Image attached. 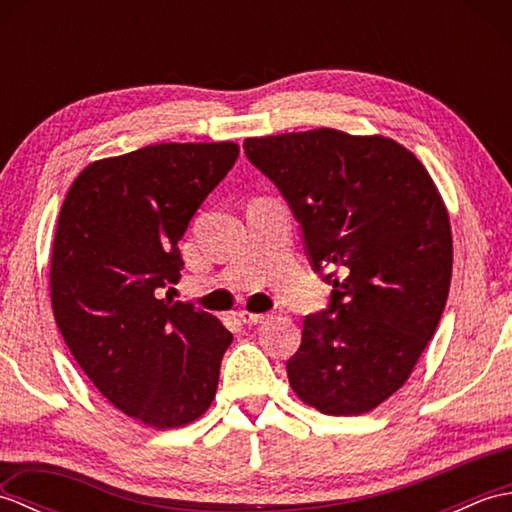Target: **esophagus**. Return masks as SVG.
<instances>
[{"label": "esophagus", "instance_id": "1", "mask_svg": "<svg viewBox=\"0 0 512 512\" xmlns=\"http://www.w3.org/2000/svg\"><path fill=\"white\" fill-rule=\"evenodd\" d=\"M237 317H239V321L246 323V325H259V323H264L268 319V314H257V312L239 310Z\"/></svg>", "mask_w": 512, "mask_h": 512}]
</instances>
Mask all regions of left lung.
<instances>
[{
    "label": "left lung",
    "instance_id": "obj_1",
    "mask_svg": "<svg viewBox=\"0 0 512 512\" xmlns=\"http://www.w3.org/2000/svg\"><path fill=\"white\" fill-rule=\"evenodd\" d=\"M301 224L332 286L286 363L290 387L328 416H361L398 391L447 306L453 239L429 171L385 136L312 129L244 140Z\"/></svg>",
    "mask_w": 512,
    "mask_h": 512
}]
</instances>
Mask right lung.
Instances as JSON below:
<instances>
[{"instance_id": "add662e5", "label": "right lung", "mask_w": 512, "mask_h": 512, "mask_svg": "<svg viewBox=\"0 0 512 512\" xmlns=\"http://www.w3.org/2000/svg\"><path fill=\"white\" fill-rule=\"evenodd\" d=\"M237 156L235 143H162L96 160L61 206L54 319L94 387L147 427H184L215 398L233 334L160 292L178 284V242Z\"/></svg>"}]
</instances>
